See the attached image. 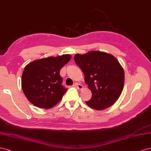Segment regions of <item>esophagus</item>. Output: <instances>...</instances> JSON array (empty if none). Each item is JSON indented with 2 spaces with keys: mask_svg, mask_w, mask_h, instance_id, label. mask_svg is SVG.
<instances>
[{
  "mask_svg": "<svg viewBox=\"0 0 151 151\" xmlns=\"http://www.w3.org/2000/svg\"><path fill=\"white\" fill-rule=\"evenodd\" d=\"M75 86L77 87V88L79 89V90H81V89H83V86L81 85L78 83H75Z\"/></svg>",
  "mask_w": 151,
  "mask_h": 151,
  "instance_id": "1",
  "label": "esophagus"
}]
</instances>
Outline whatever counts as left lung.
<instances>
[{
	"label": "left lung",
	"instance_id": "8db88e82",
	"mask_svg": "<svg viewBox=\"0 0 151 151\" xmlns=\"http://www.w3.org/2000/svg\"><path fill=\"white\" fill-rule=\"evenodd\" d=\"M74 59L92 93L86 104L97 110L114 105L123 90L125 79L124 69L116 58L105 52L91 51L76 54Z\"/></svg>",
	"mask_w": 151,
	"mask_h": 151
}]
</instances>
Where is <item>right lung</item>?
I'll list each match as a JSON object with an SVG mask.
<instances>
[{
    "label": "right lung",
    "mask_w": 151,
    "mask_h": 151,
    "mask_svg": "<svg viewBox=\"0 0 151 151\" xmlns=\"http://www.w3.org/2000/svg\"><path fill=\"white\" fill-rule=\"evenodd\" d=\"M70 55L47 57L26 66L21 79L22 89L27 100L39 108L53 107L67 89L61 85L60 70L71 60Z\"/></svg>",
    "instance_id": "obj_1"
}]
</instances>
